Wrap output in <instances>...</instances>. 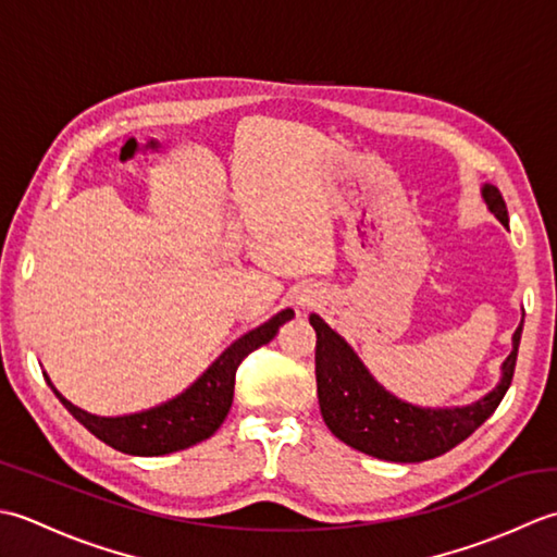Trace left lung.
<instances>
[{
	"instance_id": "obj_1",
	"label": "left lung",
	"mask_w": 557,
	"mask_h": 557,
	"mask_svg": "<svg viewBox=\"0 0 557 557\" xmlns=\"http://www.w3.org/2000/svg\"><path fill=\"white\" fill-rule=\"evenodd\" d=\"M485 207L505 228L509 225L507 207L495 185H483ZM317 332V396L326 428L362 454L384 461H425L457 447L475 428L483 425L500 406L512 384L521 326L512 336V354L503 362V377L495 389L479 401L449 408H425L401 401L372 377L366 362L358 358L342 334H336L320 314H310Z\"/></svg>"
}]
</instances>
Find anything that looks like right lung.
I'll use <instances>...</instances> for the list:
<instances>
[{
  "instance_id": "right-lung-1",
  "label": "right lung",
  "mask_w": 557,
  "mask_h": 557,
  "mask_svg": "<svg viewBox=\"0 0 557 557\" xmlns=\"http://www.w3.org/2000/svg\"><path fill=\"white\" fill-rule=\"evenodd\" d=\"M293 310L286 308L271 317L262 326L252 329L245 336L237 338L211 366L201 372V377L189 384L185 392H180L173 399L158 404L146 411H136L127 416H96L84 408L74 406L70 399L57 392L54 384L48 380L50 389L57 399L64 404L78 423L98 440H103L112 449L134 454V457H163V454L187 449L197 442L211 437L221 428L225 416L231 411L233 389H235V370L240 362L269 344L278 334V326L293 320Z\"/></svg>"
}]
</instances>
